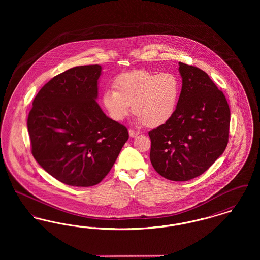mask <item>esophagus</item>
<instances>
[{
  "label": "esophagus",
  "instance_id": "1",
  "mask_svg": "<svg viewBox=\"0 0 260 260\" xmlns=\"http://www.w3.org/2000/svg\"><path fill=\"white\" fill-rule=\"evenodd\" d=\"M128 134H129V136H132V137H136V136H138L140 133H139V132H137V131L129 129V131H128Z\"/></svg>",
  "mask_w": 260,
  "mask_h": 260
}]
</instances>
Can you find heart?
I'll use <instances>...</instances> for the list:
<instances>
[{
    "label": "heart",
    "mask_w": 260,
    "mask_h": 260,
    "mask_svg": "<svg viewBox=\"0 0 260 260\" xmlns=\"http://www.w3.org/2000/svg\"><path fill=\"white\" fill-rule=\"evenodd\" d=\"M114 88L102 95V103L115 121H123L133 104L136 119L155 127L166 124L174 114L180 95V81L173 72L155 73L137 70L115 79Z\"/></svg>",
    "instance_id": "b5f03b06"
}]
</instances>
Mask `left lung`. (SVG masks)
Returning a JSON list of instances; mask_svg holds the SVG:
<instances>
[{
  "label": "left lung",
  "mask_w": 260,
  "mask_h": 260,
  "mask_svg": "<svg viewBox=\"0 0 260 260\" xmlns=\"http://www.w3.org/2000/svg\"><path fill=\"white\" fill-rule=\"evenodd\" d=\"M182 88L173 117L149 132L150 161L173 181L205 173L228 143L230 109L222 91L198 67L179 62Z\"/></svg>",
  "instance_id": "8db88e82"
}]
</instances>
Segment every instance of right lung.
Masks as SVG:
<instances>
[{
	"label": "right lung",
	"mask_w": 260,
	"mask_h": 260,
	"mask_svg": "<svg viewBox=\"0 0 260 260\" xmlns=\"http://www.w3.org/2000/svg\"><path fill=\"white\" fill-rule=\"evenodd\" d=\"M100 65L73 67L40 89L29 112L31 151L62 183L96 185L117 160L128 132L96 102Z\"/></svg>",
	"instance_id": "add662e5"
}]
</instances>
